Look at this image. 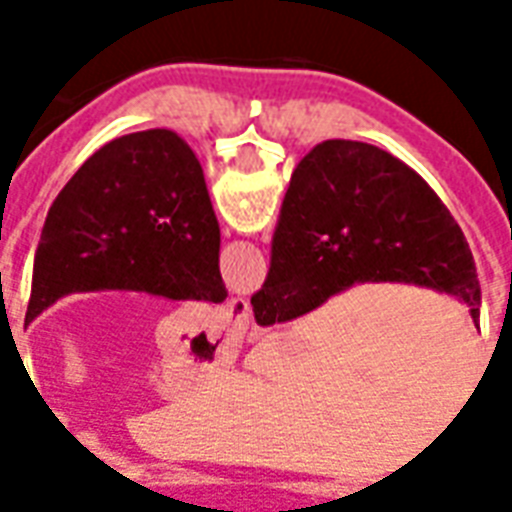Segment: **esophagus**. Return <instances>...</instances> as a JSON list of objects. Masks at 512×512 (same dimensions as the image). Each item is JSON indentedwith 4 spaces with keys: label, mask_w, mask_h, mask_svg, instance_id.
<instances>
[{
    "label": "esophagus",
    "mask_w": 512,
    "mask_h": 512,
    "mask_svg": "<svg viewBox=\"0 0 512 512\" xmlns=\"http://www.w3.org/2000/svg\"><path fill=\"white\" fill-rule=\"evenodd\" d=\"M225 311H228V316H231L236 324H241V327H244V324H249V316H252V313H249V303L247 300H241V297H233Z\"/></svg>",
    "instance_id": "esophagus-1"
}]
</instances>
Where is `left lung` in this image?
Wrapping results in <instances>:
<instances>
[{
    "label": "left lung",
    "instance_id": "8db88e82",
    "mask_svg": "<svg viewBox=\"0 0 512 512\" xmlns=\"http://www.w3.org/2000/svg\"><path fill=\"white\" fill-rule=\"evenodd\" d=\"M220 225L204 172L172 130L122 135L52 201L34 257L26 324L74 292H146L223 303Z\"/></svg>",
    "mask_w": 512,
    "mask_h": 512
}]
</instances>
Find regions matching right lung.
<instances>
[{
  "mask_svg": "<svg viewBox=\"0 0 512 512\" xmlns=\"http://www.w3.org/2000/svg\"><path fill=\"white\" fill-rule=\"evenodd\" d=\"M366 281L446 292L478 321L476 263L436 191L382 148L324 140L292 172L255 321H292Z\"/></svg>",
  "mask_w": 512,
  "mask_h": 512,
  "instance_id": "add662e5",
  "label": "right lung"
}]
</instances>
